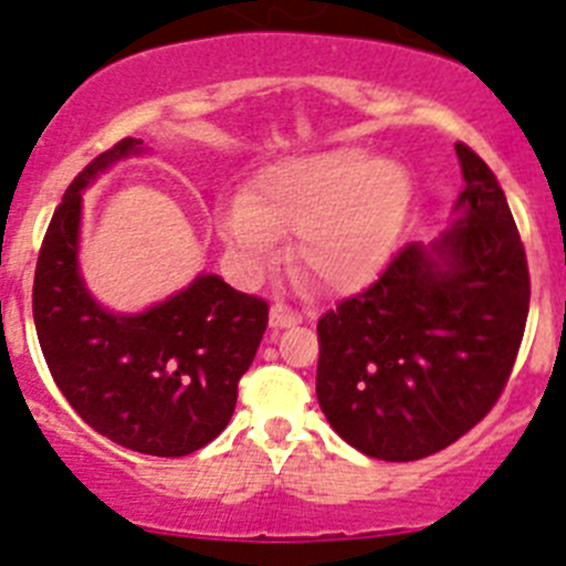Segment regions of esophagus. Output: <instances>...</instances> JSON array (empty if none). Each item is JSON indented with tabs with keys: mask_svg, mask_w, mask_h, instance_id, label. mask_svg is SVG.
I'll list each match as a JSON object with an SVG mask.
<instances>
[{
	"mask_svg": "<svg viewBox=\"0 0 566 566\" xmlns=\"http://www.w3.org/2000/svg\"><path fill=\"white\" fill-rule=\"evenodd\" d=\"M295 324H302V315L295 313L293 307H287V304H273L271 307V327L273 329L295 327Z\"/></svg>",
	"mask_w": 566,
	"mask_h": 566,
	"instance_id": "obj_1",
	"label": "esophagus"
}]
</instances>
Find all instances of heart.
Here are the masks:
<instances>
[{
    "label": "heart",
    "instance_id": "b5f03b06",
    "mask_svg": "<svg viewBox=\"0 0 566 566\" xmlns=\"http://www.w3.org/2000/svg\"><path fill=\"white\" fill-rule=\"evenodd\" d=\"M411 197L406 166L360 146H338L268 166L248 197L222 208L217 228L245 276H259L279 237L295 233V276L324 293H353L397 251Z\"/></svg>",
    "mask_w": 566,
    "mask_h": 566
}]
</instances>
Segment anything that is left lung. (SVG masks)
Masks as SVG:
<instances>
[{
  "mask_svg": "<svg viewBox=\"0 0 566 566\" xmlns=\"http://www.w3.org/2000/svg\"><path fill=\"white\" fill-rule=\"evenodd\" d=\"M462 186L451 228L411 242L364 293L318 321L315 395L360 454H437L491 411L524 335L531 273L505 191L457 144Z\"/></svg>",
  "mask_w": 566,
  "mask_h": 566,
  "instance_id": "obj_1",
  "label": "left lung"
}]
</instances>
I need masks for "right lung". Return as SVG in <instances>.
Segmentation results:
<instances>
[{
	"label": "right lung",
	"mask_w": 566,
	"mask_h": 566,
	"mask_svg": "<svg viewBox=\"0 0 566 566\" xmlns=\"http://www.w3.org/2000/svg\"><path fill=\"white\" fill-rule=\"evenodd\" d=\"M144 155L124 137L64 191L33 279V321L55 386L81 420L149 457H186L228 426L253 364L268 304L200 273L144 313H112L78 268L81 197L118 160Z\"/></svg>",
	"instance_id": "right-lung-1"
}]
</instances>
